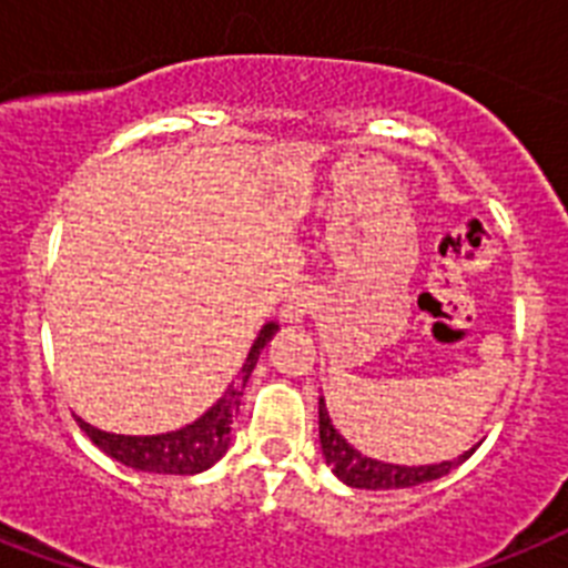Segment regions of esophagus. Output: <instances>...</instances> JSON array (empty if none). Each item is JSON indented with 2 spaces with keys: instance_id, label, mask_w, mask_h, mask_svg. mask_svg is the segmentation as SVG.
<instances>
[{
  "instance_id": "34e87169",
  "label": "esophagus",
  "mask_w": 568,
  "mask_h": 568,
  "mask_svg": "<svg viewBox=\"0 0 568 568\" xmlns=\"http://www.w3.org/2000/svg\"><path fill=\"white\" fill-rule=\"evenodd\" d=\"M314 308V292L308 285H300V288H292V294L285 297L283 317L288 323H300L306 314H312Z\"/></svg>"
}]
</instances>
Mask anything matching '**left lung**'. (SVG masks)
Here are the masks:
<instances>
[{
  "instance_id": "8db88e82",
  "label": "left lung",
  "mask_w": 568,
  "mask_h": 568,
  "mask_svg": "<svg viewBox=\"0 0 568 568\" xmlns=\"http://www.w3.org/2000/svg\"><path fill=\"white\" fill-rule=\"evenodd\" d=\"M321 450L326 465L332 468V474L341 479L343 485L349 488H364V490H393V488H416L422 483H433L438 476L450 474L454 468H459L462 462L474 454V445L470 450L459 454L456 459L447 462H433V465H393V462H381L373 456H364L361 450L346 442V438L337 433V427L328 418L326 402L321 395Z\"/></svg>"
}]
</instances>
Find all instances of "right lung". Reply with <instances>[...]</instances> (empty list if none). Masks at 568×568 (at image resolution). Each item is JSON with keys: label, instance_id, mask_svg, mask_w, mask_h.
I'll return each instance as SVG.
<instances>
[{"label": "right lung", "instance_id": "right-lung-1", "mask_svg": "<svg viewBox=\"0 0 568 568\" xmlns=\"http://www.w3.org/2000/svg\"><path fill=\"white\" fill-rule=\"evenodd\" d=\"M276 328L280 326L274 321L260 328V335H256L254 346L247 352L240 375L225 389V395L211 409H204L195 422L184 424L179 430L155 433V436H123V433H106L100 430V427H92V424L78 416L80 430L92 438L103 454L112 456L114 462H121L126 468L144 470V474L193 476L213 468L227 454V447H231V424L236 413H240L242 389H245L247 378L254 373L260 352L276 335Z\"/></svg>", "mask_w": 568, "mask_h": 568}]
</instances>
